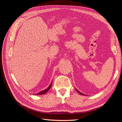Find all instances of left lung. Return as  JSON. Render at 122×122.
<instances>
[{
	"label": "left lung",
	"instance_id": "obj_1",
	"mask_svg": "<svg viewBox=\"0 0 122 122\" xmlns=\"http://www.w3.org/2000/svg\"><path fill=\"white\" fill-rule=\"evenodd\" d=\"M76 91H77V92H78V93H79L80 94H81V95H84V94H82V93H81V92H80L79 91H78V90H77V89H76Z\"/></svg>",
	"mask_w": 122,
	"mask_h": 122
}]
</instances>
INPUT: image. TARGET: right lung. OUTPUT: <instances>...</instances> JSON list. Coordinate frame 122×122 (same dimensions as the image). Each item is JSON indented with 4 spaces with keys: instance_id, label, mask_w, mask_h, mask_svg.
I'll use <instances>...</instances> for the list:
<instances>
[{
    "instance_id": "add662e5",
    "label": "right lung",
    "mask_w": 122,
    "mask_h": 122,
    "mask_svg": "<svg viewBox=\"0 0 122 122\" xmlns=\"http://www.w3.org/2000/svg\"><path fill=\"white\" fill-rule=\"evenodd\" d=\"M52 82L51 83L50 85V86H49V87L47 88V89H46V90H43V91H41V92H39V93H37V94H35V95H43V94H45V93H46L49 90L50 88V87H51V85H52Z\"/></svg>"
}]
</instances>
